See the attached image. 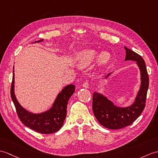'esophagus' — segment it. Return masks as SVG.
<instances>
[{"label":"esophagus","instance_id":"obj_1","mask_svg":"<svg viewBox=\"0 0 158 158\" xmlns=\"http://www.w3.org/2000/svg\"><path fill=\"white\" fill-rule=\"evenodd\" d=\"M83 87H85V88H88V87H89V83H88V82H87V81L84 82L83 83Z\"/></svg>","mask_w":158,"mask_h":158}]
</instances>
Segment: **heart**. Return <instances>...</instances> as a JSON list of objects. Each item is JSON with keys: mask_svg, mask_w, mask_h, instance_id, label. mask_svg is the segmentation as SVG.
<instances>
[{"mask_svg": "<svg viewBox=\"0 0 158 158\" xmlns=\"http://www.w3.org/2000/svg\"><path fill=\"white\" fill-rule=\"evenodd\" d=\"M98 55V52L94 49H85L81 50L78 54L77 58L79 65L82 67H86L96 59ZM110 58V55L108 52H104L100 54L98 60L101 63H104L107 62Z\"/></svg>", "mask_w": 158, "mask_h": 158, "instance_id": "1", "label": "heart"}]
</instances>
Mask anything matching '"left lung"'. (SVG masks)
I'll use <instances>...</instances> for the list:
<instances>
[{
  "mask_svg": "<svg viewBox=\"0 0 158 158\" xmlns=\"http://www.w3.org/2000/svg\"><path fill=\"white\" fill-rule=\"evenodd\" d=\"M124 49L126 50L125 60L136 61L139 68L141 87L134 103L125 108L118 107L102 94L94 92L92 109L94 115L100 124L110 129H120L129 126L141 114L145 106L149 77L145 61L134 51L127 47H124ZM111 73L108 74L105 78H108Z\"/></svg>",
  "mask_w": 158,
  "mask_h": 158,
  "instance_id": "8db88e82",
  "label": "left lung"
}]
</instances>
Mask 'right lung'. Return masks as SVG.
<instances>
[{
  "label": "right lung",
  "mask_w": 158,
  "mask_h": 158,
  "mask_svg": "<svg viewBox=\"0 0 158 158\" xmlns=\"http://www.w3.org/2000/svg\"><path fill=\"white\" fill-rule=\"evenodd\" d=\"M40 40L35 42H42ZM34 42V43H35ZM13 80L10 87V97L15 106L18 117L24 125L42 134H50L58 131L63 125L67 116V107L69 98L75 92V85H68L62 89L55 100L52 108L44 112L33 114L23 108L15 95V73L13 67Z\"/></svg>",
  "instance_id": "add662e5"
}]
</instances>
